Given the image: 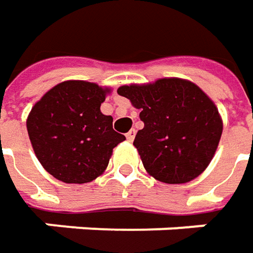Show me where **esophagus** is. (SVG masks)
<instances>
[{
	"label": "esophagus",
	"mask_w": 253,
	"mask_h": 253,
	"mask_svg": "<svg viewBox=\"0 0 253 253\" xmlns=\"http://www.w3.org/2000/svg\"><path fill=\"white\" fill-rule=\"evenodd\" d=\"M135 133H136V131H135V129L128 131V133H126V139H128L129 142L133 141V139H135Z\"/></svg>",
	"instance_id": "34e87169"
}]
</instances>
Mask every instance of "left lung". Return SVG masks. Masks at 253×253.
I'll return each mask as SVG.
<instances>
[{"instance_id":"obj_1","label":"left lung","mask_w":253,"mask_h":253,"mask_svg":"<svg viewBox=\"0 0 253 253\" xmlns=\"http://www.w3.org/2000/svg\"><path fill=\"white\" fill-rule=\"evenodd\" d=\"M118 94L141 110L143 128L133 145L151 176L180 184L206 170L217 151L222 121L200 87L181 79H161L153 84L122 85Z\"/></svg>"}]
</instances>
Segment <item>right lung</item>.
<instances>
[{"label":"right lung","mask_w":253,"mask_h":253,"mask_svg":"<svg viewBox=\"0 0 253 253\" xmlns=\"http://www.w3.org/2000/svg\"><path fill=\"white\" fill-rule=\"evenodd\" d=\"M108 88L82 80L54 85L36 102L26 128L35 155L46 171L64 183L98 177L125 136L100 111Z\"/></svg>","instance_id":"1"}]
</instances>
